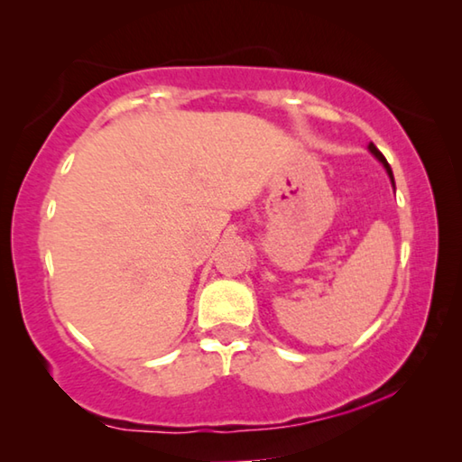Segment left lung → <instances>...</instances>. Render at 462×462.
I'll list each match as a JSON object with an SVG mask.
<instances>
[{
	"mask_svg": "<svg viewBox=\"0 0 462 462\" xmlns=\"http://www.w3.org/2000/svg\"><path fill=\"white\" fill-rule=\"evenodd\" d=\"M369 151H371V154L374 156V159H377L383 167H385V171H387V175H389V179H391V185H393V189H395V181H393V173H391V167H389V162L385 161V156H383L381 152H379V148L374 146L373 143L369 144Z\"/></svg>",
	"mask_w": 462,
	"mask_h": 462,
	"instance_id": "left-lung-1",
	"label": "left lung"
}]
</instances>
